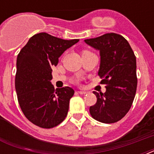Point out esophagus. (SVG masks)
<instances>
[{
  "instance_id": "1",
  "label": "esophagus",
  "mask_w": 154,
  "mask_h": 154,
  "mask_svg": "<svg viewBox=\"0 0 154 154\" xmlns=\"http://www.w3.org/2000/svg\"><path fill=\"white\" fill-rule=\"evenodd\" d=\"M78 94H82V95H85V94H88V92H86V91H82V90H80V91H78Z\"/></svg>"
}]
</instances>
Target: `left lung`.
I'll list each match as a JSON object with an SVG mask.
<instances>
[{
	"instance_id": "1",
	"label": "left lung",
	"mask_w": 154,
	"mask_h": 154,
	"mask_svg": "<svg viewBox=\"0 0 154 154\" xmlns=\"http://www.w3.org/2000/svg\"><path fill=\"white\" fill-rule=\"evenodd\" d=\"M85 42L100 51L98 76L101 84L106 85L105 94L94 91L97 102L90 106L89 112L102 123L118 122L129 112L136 94V57L127 40L114 32Z\"/></svg>"
}]
</instances>
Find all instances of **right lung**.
Returning <instances> with one entry per match:
<instances>
[{"instance_id":"obj_1","label":"right lung","mask_w":154,"mask_h":154,"mask_svg":"<svg viewBox=\"0 0 154 154\" xmlns=\"http://www.w3.org/2000/svg\"><path fill=\"white\" fill-rule=\"evenodd\" d=\"M78 42L40 32L18 53L15 78L18 103L25 117L35 125L50 129L67 116L74 90L68 86L54 89L50 82L51 67L57 65L60 55Z\"/></svg>"}]
</instances>
